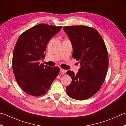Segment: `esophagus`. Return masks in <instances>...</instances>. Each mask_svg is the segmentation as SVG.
<instances>
[{
    "label": "esophagus",
    "instance_id": "34e87169",
    "mask_svg": "<svg viewBox=\"0 0 126 126\" xmlns=\"http://www.w3.org/2000/svg\"><path fill=\"white\" fill-rule=\"evenodd\" d=\"M66 70L63 69H60V72L61 74H64L66 73Z\"/></svg>",
    "mask_w": 126,
    "mask_h": 126
}]
</instances>
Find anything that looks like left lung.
Listing matches in <instances>:
<instances>
[{"mask_svg":"<svg viewBox=\"0 0 126 126\" xmlns=\"http://www.w3.org/2000/svg\"><path fill=\"white\" fill-rule=\"evenodd\" d=\"M72 44L73 57L79 61L81 67L75 74L68 70L72 79L66 87V93L73 99L82 100L94 95L100 89L107 75L109 58L104 40L96 29L84 26L63 28Z\"/></svg>","mask_w":126,"mask_h":126,"instance_id":"8db88e82","label":"left lung"}]
</instances>
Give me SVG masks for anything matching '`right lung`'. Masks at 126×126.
Returning a JSON list of instances; mask_svg holds the SVG:
<instances>
[{"mask_svg": "<svg viewBox=\"0 0 126 126\" xmlns=\"http://www.w3.org/2000/svg\"><path fill=\"white\" fill-rule=\"evenodd\" d=\"M61 29V26L39 24L23 32L17 40L12 69L17 83L27 94H45L60 72L58 67L51 68L39 61L44 59L48 43Z\"/></svg>", "mask_w": 126, "mask_h": 126, "instance_id": "right-lung-1", "label": "right lung"}]
</instances>
